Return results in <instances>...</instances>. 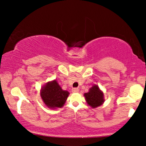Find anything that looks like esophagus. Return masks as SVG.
<instances>
[{
    "mask_svg": "<svg viewBox=\"0 0 146 146\" xmlns=\"http://www.w3.org/2000/svg\"><path fill=\"white\" fill-rule=\"evenodd\" d=\"M72 92H74V93H76V92H79V89L78 88H74L72 90Z\"/></svg>",
    "mask_w": 146,
    "mask_h": 146,
    "instance_id": "obj_1",
    "label": "esophagus"
}]
</instances>
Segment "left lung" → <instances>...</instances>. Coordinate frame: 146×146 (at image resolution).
Wrapping results in <instances>:
<instances>
[{
	"instance_id": "obj_1",
	"label": "left lung",
	"mask_w": 146,
	"mask_h": 146,
	"mask_svg": "<svg viewBox=\"0 0 146 146\" xmlns=\"http://www.w3.org/2000/svg\"><path fill=\"white\" fill-rule=\"evenodd\" d=\"M84 96L88 104L93 108L100 106L104 102L103 93L98 86L92 87L88 92L84 94Z\"/></svg>"
}]
</instances>
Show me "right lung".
I'll return each instance as SVG.
<instances>
[{
	"instance_id": "obj_1",
	"label": "right lung",
	"mask_w": 146,
	"mask_h": 146,
	"mask_svg": "<svg viewBox=\"0 0 146 146\" xmlns=\"http://www.w3.org/2000/svg\"><path fill=\"white\" fill-rule=\"evenodd\" d=\"M68 95V92L63 90L56 80L47 83L41 89L40 92L43 102L51 108L62 107Z\"/></svg>"
}]
</instances>
